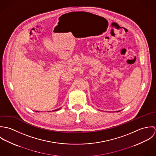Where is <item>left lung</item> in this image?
I'll return each instance as SVG.
<instances>
[{
    "instance_id": "8db88e82",
    "label": "left lung",
    "mask_w": 156,
    "mask_h": 156,
    "mask_svg": "<svg viewBox=\"0 0 156 156\" xmlns=\"http://www.w3.org/2000/svg\"><path fill=\"white\" fill-rule=\"evenodd\" d=\"M120 111H116V112H120Z\"/></svg>"
}]
</instances>
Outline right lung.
<instances>
[{"label":"right lung","instance_id":"add662e5","mask_svg":"<svg viewBox=\"0 0 156 156\" xmlns=\"http://www.w3.org/2000/svg\"><path fill=\"white\" fill-rule=\"evenodd\" d=\"M61 108H59V109H56V110H54L53 111H58V110H59Z\"/></svg>","mask_w":156,"mask_h":156}]
</instances>
